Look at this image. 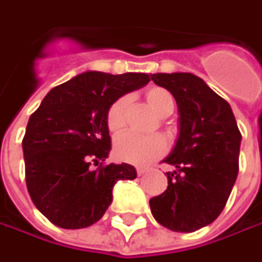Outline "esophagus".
Wrapping results in <instances>:
<instances>
[{"label":"esophagus","mask_w":262,"mask_h":262,"mask_svg":"<svg viewBox=\"0 0 262 262\" xmlns=\"http://www.w3.org/2000/svg\"><path fill=\"white\" fill-rule=\"evenodd\" d=\"M147 172H148V170H147L146 167H137V175L138 176L146 175Z\"/></svg>","instance_id":"1"}]
</instances>
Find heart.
<instances>
[{
  "mask_svg": "<svg viewBox=\"0 0 262 262\" xmlns=\"http://www.w3.org/2000/svg\"><path fill=\"white\" fill-rule=\"evenodd\" d=\"M146 100L157 116L165 118L173 112L175 99L163 87H151L146 92ZM129 99L128 96L118 97L106 112V125L112 134H119L126 124V111ZM166 150V141L163 137L136 136L131 133L118 137L114 144V153L118 160L133 163V165H147L156 157L162 156Z\"/></svg>",
  "mask_w": 262,
  "mask_h": 262,
  "instance_id": "1",
  "label": "heart"
}]
</instances>
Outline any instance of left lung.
Returning <instances> with one entry per match:
<instances>
[{"instance_id":"obj_1","label":"left lung","mask_w":262,"mask_h":262,"mask_svg":"<svg viewBox=\"0 0 262 262\" xmlns=\"http://www.w3.org/2000/svg\"><path fill=\"white\" fill-rule=\"evenodd\" d=\"M151 80L175 97L179 134L163 159L175 167L167 172V188L150 200L162 226L173 232H195L216 220L236 181L239 133L232 107L207 83L191 73H156Z\"/></svg>"}]
</instances>
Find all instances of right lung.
<instances>
[{
  "label": "right lung",
  "instance_id": "right-lung-1",
  "mask_svg": "<svg viewBox=\"0 0 262 262\" xmlns=\"http://www.w3.org/2000/svg\"><path fill=\"white\" fill-rule=\"evenodd\" d=\"M150 81L144 73L84 71L54 87L29 118L23 138L26 184L36 208L55 226L95 225L112 203L119 179H136L121 163L92 169L111 151L106 112L118 97Z\"/></svg>",
  "mask_w": 262,
  "mask_h": 262
}]
</instances>
